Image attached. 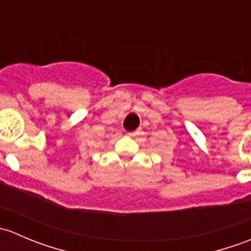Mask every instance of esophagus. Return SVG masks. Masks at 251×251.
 Segmentation results:
<instances>
[{"label": "esophagus", "instance_id": "1", "mask_svg": "<svg viewBox=\"0 0 251 251\" xmlns=\"http://www.w3.org/2000/svg\"><path fill=\"white\" fill-rule=\"evenodd\" d=\"M138 133H140V130H136V131H133V132H128L127 135L130 136V137H133V136H137Z\"/></svg>", "mask_w": 251, "mask_h": 251}]
</instances>
